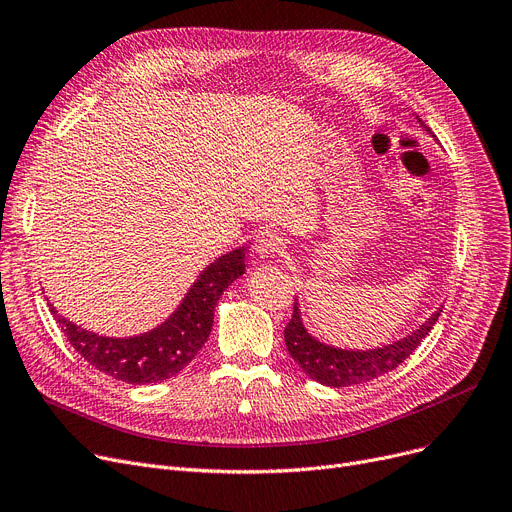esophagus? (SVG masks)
<instances>
[{
  "mask_svg": "<svg viewBox=\"0 0 512 512\" xmlns=\"http://www.w3.org/2000/svg\"><path fill=\"white\" fill-rule=\"evenodd\" d=\"M284 249H286V238L276 230H263L255 236V253L261 259L276 257L284 253Z\"/></svg>",
  "mask_w": 512,
  "mask_h": 512,
  "instance_id": "obj_1",
  "label": "esophagus"
}]
</instances>
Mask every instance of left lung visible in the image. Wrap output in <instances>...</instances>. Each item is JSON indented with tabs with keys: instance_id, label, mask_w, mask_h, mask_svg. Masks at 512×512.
Here are the masks:
<instances>
[{
	"instance_id": "8db88e82",
	"label": "left lung",
	"mask_w": 512,
	"mask_h": 512,
	"mask_svg": "<svg viewBox=\"0 0 512 512\" xmlns=\"http://www.w3.org/2000/svg\"><path fill=\"white\" fill-rule=\"evenodd\" d=\"M419 124L423 122L419 120ZM440 311L442 309H438L419 330H415L407 338L396 340L382 348H371V351H346V348H336L315 340L305 330L299 301L294 299L292 319L288 321V326L284 330V340L290 357L301 365V369L311 380L332 388L355 386L380 378V375L396 369L409 355H413L421 340L432 332L440 317Z\"/></svg>"
}]
</instances>
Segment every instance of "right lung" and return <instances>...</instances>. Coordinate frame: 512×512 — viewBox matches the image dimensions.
Masks as SVG:
<instances>
[{"label":"right lung","mask_w":512,"mask_h":512,"mask_svg":"<svg viewBox=\"0 0 512 512\" xmlns=\"http://www.w3.org/2000/svg\"><path fill=\"white\" fill-rule=\"evenodd\" d=\"M245 253L247 247H238L207 265L180 307L164 324L141 336H99L64 319L53 305L49 311L58 319L74 351L101 373L128 384L164 382L191 363L207 342L222 292L245 274Z\"/></svg>","instance_id":"add662e5"}]
</instances>
